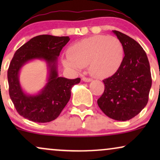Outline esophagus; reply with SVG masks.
Masks as SVG:
<instances>
[{"label": "esophagus", "instance_id": "34e87169", "mask_svg": "<svg viewBox=\"0 0 160 160\" xmlns=\"http://www.w3.org/2000/svg\"><path fill=\"white\" fill-rule=\"evenodd\" d=\"M82 80H83L84 82H91L92 80V79L91 78H82Z\"/></svg>", "mask_w": 160, "mask_h": 160}]
</instances>
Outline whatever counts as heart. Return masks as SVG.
<instances>
[{
	"instance_id": "heart-1",
	"label": "heart",
	"mask_w": 160,
	"mask_h": 160,
	"mask_svg": "<svg viewBox=\"0 0 160 160\" xmlns=\"http://www.w3.org/2000/svg\"><path fill=\"white\" fill-rule=\"evenodd\" d=\"M124 49L114 36L95 35L71 45L68 56L62 58L65 67L80 71L89 65V71L96 78H105L115 72L122 62Z\"/></svg>"
}]
</instances>
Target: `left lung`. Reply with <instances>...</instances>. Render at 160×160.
I'll return each mask as SVG.
<instances>
[{
  "mask_svg": "<svg viewBox=\"0 0 160 160\" xmlns=\"http://www.w3.org/2000/svg\"><path fill=\"white\" fill-rule=\"evenodd\" d=\"M113 32L122 43L125 56L117 72L103 80L104 91L97 103L108 117L126 121L138 114L148 104L151 73L141 45L122 32Z\"/></svg>",
  "mask_w": 160,
  "mask_h": 160,
  "instance_id": "1",
  "label": "left lung"
}]
</instances>
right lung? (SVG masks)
Returning a JSON list of instances; mask_svg holds the SVG:
<instances>
[{
	"mask_svg": "<svg viewBox=\"0 0 160 160\" xmlns=\"http://www.w3.org/2000/svg\"><path fill=\"white\" fill-rule=\"evenodd\" d=\"M69 40V37L43 34L32 38L14 54L7 71L9 93L16 111L24 118L36 122L56 120L70 100L71 88L80 82V78L71 80L58 74V57ZM34 59L45 60L49 75L47 84L38 94L28 95L20 85L19 72Z\"/></svg>",
	"mask_w": 160,
	"mask_h": 160,
	"instance_id": "add662e5",
	"label": "right lung"
}]
</instances>
